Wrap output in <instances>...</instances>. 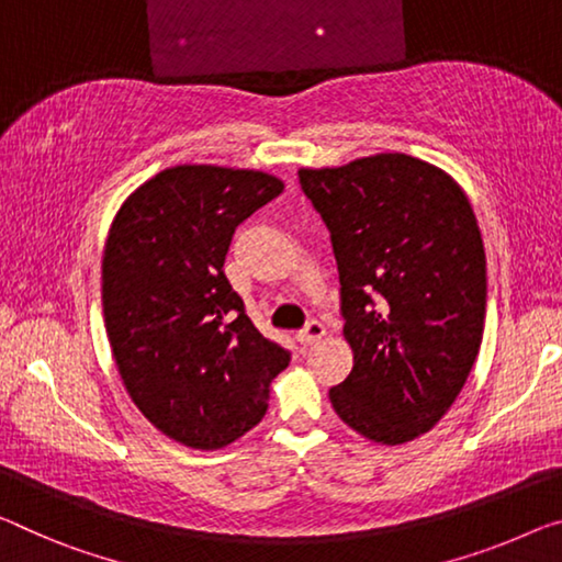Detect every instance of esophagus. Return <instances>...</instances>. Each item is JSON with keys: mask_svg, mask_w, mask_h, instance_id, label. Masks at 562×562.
<instances>
[{"mask_svg": "<svg viewBox=\"0 0 562 562\" xmlns=\"http://www.w3.org/2000/svg\"><path fill=\"white\" fill-rule=\"evenodd\" d=\"M324 334H326V326L322 322H316V318H311V322L304 326V329L299 331V341L304 344V347H308V344L322 341Z\"/></svg>", "mask_w": 562, "mask_h": 562, "instance_id": "obj_1", "label": "esophagus"}]
</instances>
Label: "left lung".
Listing matches in <instances>:
<instances>
[{
	"mask_svg": "<svg viewBox=\"0 0 562 562\" xmlns=\"http://www.w3.org/2000/svg\"><path fill=\"white\" fill-rule=\"evenodd\" d=\"M339 266L351 374L329 390L359 435L402 445L452 407L477 359L485 246L468 195L429 162L379 153L299 170Z\"/></svg>",
	"mask_w": 562,
	"mask_h": 562,
	"instance_id": "8db88e82",
	"label": "left lung"
}]
</instances>
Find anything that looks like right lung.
Instances as JSON below:
<instances>
[{
    "label": "right lung",
    "instance_id": "obj_1",
    "mask_svg": "<svg viewBox=\"0 0 562 562\" xmlns=\"http://www.w3.org/2000/svg\"><path fill=\"white\" fill-rule=\"evenodd\" d=\"M283 193L269 172L178 166L127 198L102 258V311L131 400L162 435L218 450L269 409L291 353L266 339L223 263L233 233Z\"/></svg>",
    "mask_w": 562,
    "mask_h": 562
}]
</instances>
